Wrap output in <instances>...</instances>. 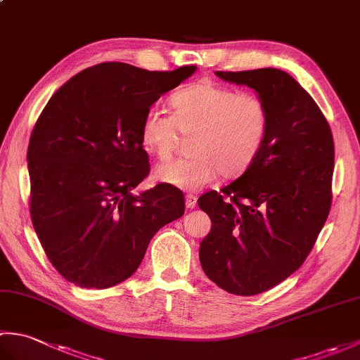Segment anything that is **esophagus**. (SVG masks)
I'll use <instances>...</instances> for the list:
<instances>
[{
    "mask_svg": "<svg viewBox=\"0 0 360 360\" xmlns=\"http://www.w3.org/2000/svg\"><path fill=\"white\" fill-rule=\"evenodd\" d=\"M196 202H198V198L193 195H187L186 196V207L187 209H195L196 207Z\"/></svg>",
    "mask_w": 360,
    "mask_h": 360,
    "instance_id": "1",
    "label": "esophagus"
}]
</instances>
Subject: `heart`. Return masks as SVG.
<instances>
[{"label": "heart", "mask_w": 360, "mask_h": 360, "mask_svg": "<svg viewBox=\"0 0 360 360\" xmlns=\"http://www.w3.org/2000/svg\"><path fill=\"white\" fill-rule=\"evenodd\" d=\"M172 116L150 106L141 124L145 150L160 159L172 155L176 129L192 137V158L172 159L155 167L160 184L187 192L209 186L219 173L233 178L246 172L263 148L269 111L262 98L210 80L196 82L172 97Z\"/></svg>", "instance_id": "obj_1"}]
</instances>
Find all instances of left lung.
I'll return each instance as SVG.
<instances>
[{"instance_id": "obj_1", "label": "left lung", "mask_w": 360, "mask_h": 360, "mask_svg": "<svg viewBox=\"0 0 360 360\" xmlns=\"http://www.w3.org/2000/svg\"><path fill=\"white\" fill-rule=\"evenodd\" d=\"M215 74L255 91L269 111V131L238 179L198 200L212 219L200 262L221 289L255 295L294 274L314 246L331 207L334 141L314 98L288 72Z\"/></svg>"}]
</instances>
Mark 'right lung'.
Masks as SVG:
<instances>
[{"label": "right lung", "instance_id": "obj_1", "mask_svg": "<svg viewBox=\"0 0 360 360\" xmlns=\"http://www.w3.org/2000/svg\"><path fill=\"white\" fill-rule=\"evenodd\" d=\"M195 71L101 63L75 74L44 106L27 148L30 217L68 281L86 289L125 281L153 235L184 215L178 188L133 190L150 172L141 142L145 111Z\"/></svg>", "mask_w": 360, "mask_h": 360}]
</instances>
